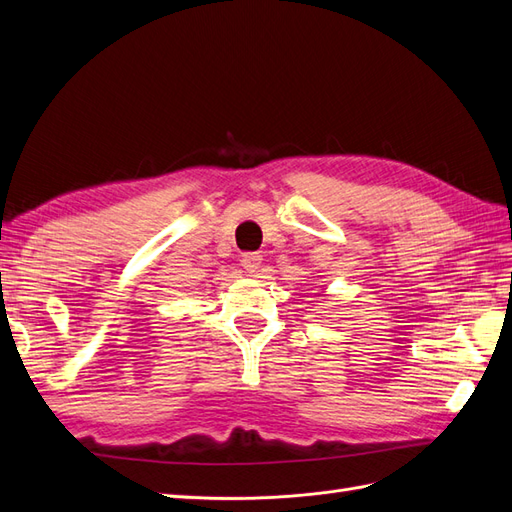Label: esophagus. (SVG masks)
Returning <instances> with one entry per match:
<instances>
[{"label":"esophagus","mask_w":512,"mask_h":512,"mask_svg":"<svg viewBox=\"0 0 512 512\" xmlns=\"http://www.w3.org/2000/svg\"><path fill=\"white\" fill-rule=\"evenodd\" d=\"M262 265V256L256 254V252H247L241 256V267L247 271V273H256Z\"/></svg>","instance_id":"obj_1"}]
</instances>
